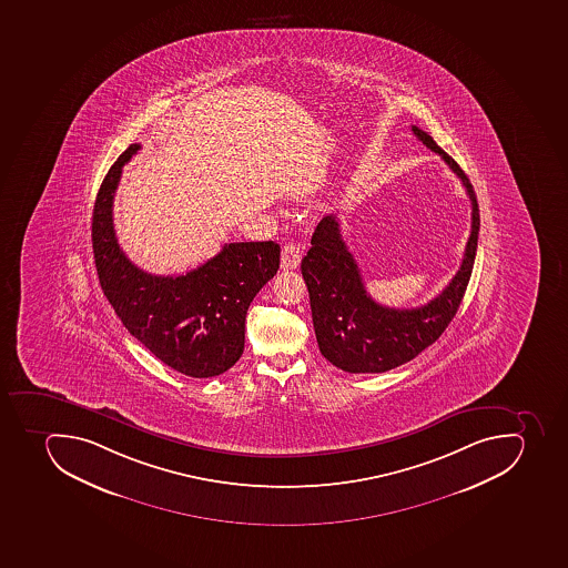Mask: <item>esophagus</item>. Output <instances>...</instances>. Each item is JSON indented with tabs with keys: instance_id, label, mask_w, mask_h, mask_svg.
Here are the masks:
<instances>
[{
	"instance_id": "esophagus-1",
	"label": "esophagus",
	"mask_w": 568,
	"mask_h": 568,
	"mask_svg": "<svg viewBox=\"0 0 568 568\" xmlns=\"http://www.w3.org/2000/svg\"><path fill=\"white\" fill-rule=\"evenodd\" d=\"M301 244L287 243L282 246L281 266L282 270H295L301 264Z\"/></svg>"
}]
</instances>
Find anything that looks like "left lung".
<instances>
[{"instance_id":"1","label":"left lung","mask_w":568,"mask_h":568,"mask_svg":"<svg viewBox=\"0 0 568 568\" xmlns=\"http://www.w3.org/2000/svg\"><path fill=\"white\" fill-rule=\"evenodd\" d=\"M415 136L448 163L471 200V234L463 264L448 286L428 304L396 310L377 304L363 284L358 264L339 234L338 217L327 214L316 224L311 248L302 258V277L310 291L311 315L320 353L334 367L351 374L386 372L410 362L439 339L463 302L477 255V196L458 163L444 153L426 131L412 125Z\"/></svg>"}]
</instances>
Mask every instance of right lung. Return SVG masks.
Masks as SVG:
<instances>
[{"label": "right lung", "instance_id": "1", "mask_svg": "<svg viewBox=\"0 0 568 568\" xmlns=\"http://www.w3.org/2000/svg\"><path fill=\"white\" fill-rule=\"evenodd\" d=\"M131 143L105 174L91 221L97 275L125 329L168 367L191 377H214L234 367L244 351V320L253 296L281 264V246L224 244L196 270L162 277L134 266L116 241L113 200L122 168L139 153Z\"/></svg>", "mask_w": 568, "mask_h": 568}]
</instances>
